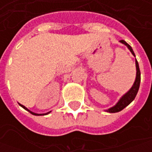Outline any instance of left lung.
Here are the masks:
<instances>
[{
	"instance_id": "1",
	"label": "left lung",
	"mask_w": 152,
	"mask_h": 152,
	"mask_svg": "<svg viewBox=\"0 0 152 152\" xmlns=\"http://www.w3.org/2000/svg\"><path fill=\"white\" fill-rule=\"evenodd\" d=\"M120 42L125 45L129 49V50L131 51L132 54L134 56H135L134 53V50L132 49V47L126 41H124V39H122V40H120ZM135 65H136V71H137L136 72V79H135V81H134V85L132 86V88L126 93L124 96L120 99L118 102L114 107L109 108L108 110H107V112L112 113L120 112L124 108H125L128 105H129L134 100V98H135L136 95H137L138 91H139V88H140V67H139V64H138L137 60L135 61Z\"/></svg>"
}]
</instances>
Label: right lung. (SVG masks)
I'll list each match as a JSON object with an SVG mask.
<instances>
[{"label":"right lung","mask_w":152,"mask_h":152,"mask_svg":"<svg viewBox=\"0 0 152 152\" xmlns=\"http://www.w3.org/2000/svg\"><path fill=\"white\" fill-rule=\"evenodd\" d=\"M19 105H20V106H21V107H23V108H24V109H25V110H27V111H28V112H29V113H30L33 114V115H35V116H40V115H46V114H48V113H50V112H49V113H45V114H38V113H33V112H31V111H29V110H28V108H27V107H24V106H23V105H21V104H19Z\"/></svg>","instance_id":"right-lung-1"}]
</instances>
